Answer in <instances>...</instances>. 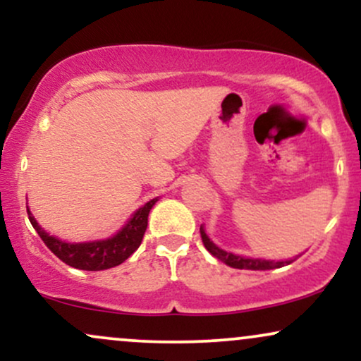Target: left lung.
<instances>
[{
    "label": "left lung",
    "instance_id": "1",
    "mask_svg": "<svg viewBox=\"0 0 361 361\" xmlns=\"http://www.w3.org/2000/svg\"><path fill=\"white\" fill-rule=\"evenodd\" d=\"M202 241H204V246L210 255H214L215 258L221 259L222 263L229 264L233 268H239V270H273V268H281L285 264H290L293 259L290 261H267V259H251V258H243V256L233 255V252H227L217 247L215 244L207 238L204 227H200Z\"/></svg>",
    "mask_w": 361,
    "mask_h": 361
}]
</instances>
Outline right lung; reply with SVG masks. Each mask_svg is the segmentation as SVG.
<instances>
[{
	"instance_id": "obj_1",
	"label": "right lung",
	"mask_w": 361,
	"mask_h": 361,
	"mask_svg": "<svg viewBox=\"0 0 361 361\" xmlns=\"http://www.w3.org/2000/svg\"><path fill=\"white\" fill-rule=\"evenodd\" d=\"M156 200L157 198H152V200L147 202L146 205L140 207L137 212L132 215V219L127 222V226L123 227L118 234H115L114 238L105 239V241L81 244L64 243L59 241L57 238H52V235H49L42 227L37 224L35 219L32 217V214L28 212V209L27 212L28 219H30V224L37 231V234L40 235V239H42L45 246H47L62 263L69 264V267L73 268H78V270L100 271L118 267L120 263H123V261L140 246L144 233H146L147 229L149 212H151Z\"/></svg>"
}]
</instances>
